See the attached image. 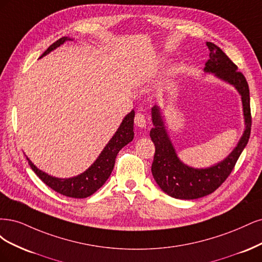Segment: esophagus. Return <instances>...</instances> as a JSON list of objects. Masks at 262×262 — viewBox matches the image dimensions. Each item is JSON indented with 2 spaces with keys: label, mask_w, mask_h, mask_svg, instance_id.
Instances as JSON below:
<instances>
[{
  "label": "esophagus",
  "mask_w": 262,
  "mask_h": 262,
  "mask_svg": "<svg viewBox=\"0 0 262 262\" xmlns=\"http://www.w3.org/2000/svg\"><path fill=\"white\" fill-rule=\"evenodd\" d=\"M135 125L138 126L140 128H145L146 125H147V121L145 119V115L141 114V113H137L136 116H135Z\"/></svg>",
  "instance_id": "obj_1"
}]
</instances>
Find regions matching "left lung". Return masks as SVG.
<instances>
[{"label": "left lung", "instance_id": "left-lung-1", "mask_svg": "<svg viewBox=\"0 0 262 262\" xmlns=\"http://www.w3.org/2000/svg\"><path fill=\"white\" fill-rule=\"evenodd\" d=\"M210 50L209 60L204 71L214 74L217 78L231 83L242 96L245 130L237 146L223 161L207 168H193L184 164L177 157L168 137L161 110L158 105L151 108L154 128L151 140L156 146L151 172L157 184L168 196L177 199H197L213 192L229 177L237 160L246 147L251 129L249 87L245 76L222 50L212 42H207Z\"/></svg>", "mask_w": 262, "mask_h": 262}]
</instances>
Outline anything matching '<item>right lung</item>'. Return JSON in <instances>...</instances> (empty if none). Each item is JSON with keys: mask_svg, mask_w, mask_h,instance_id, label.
I'll use <instances>...</instances> for the list:
<instances>
[{"mask_svg": "<svg viewBox=\"0 0 262 262\" xmlns=\"http://www.w3.org/2000/svg\"><path fill=\"white\" fill-rule=\"evenodd\" d=\"M67 40L72 39L63 37L55 41L54 43L47 49V51L40 56V58L53 51L54 49L63 45ZM134 117L135 112L133 110L130 113L124 117L119 129L116 130L114 136L108 141L94 164L88 170L77 176L71 177V179H57V177L51 176L39 170L27 158L28 163L32 171L37 174V176H39V179L56 192L71 198H87L91 196L92 193H95L106 182L113 171L115 159L119 151L133 140Z\"/></svg>", "mask_w": 262, "mask_h": 262, "instance_id": "obj_1", "label": "right lung"}]
</instances>
